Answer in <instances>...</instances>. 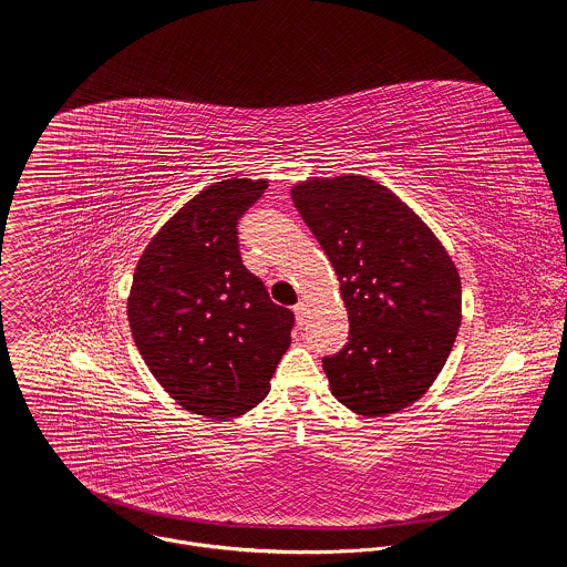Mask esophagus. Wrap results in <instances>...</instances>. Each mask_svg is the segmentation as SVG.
Wrapping results in <instances>:
<instances>
[{
	"instance_id": "obj_1",
	"label": "esophagus",
	"mask_w": 567,
	"mask_h": 567,
	"mask_svg": "<svg viewBox=\"0 0 567 567\" xmlns=\"http://www.w3.org/2000/svg\"><path fill=\"white\" fill-rule=\"evenodd\" d=\"M293 313H296L298 326H305V313H307V309H305V305H302V302H298V305L293 307Z\"/></svg>"
}]
</instances>
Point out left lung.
Masks as SVG:
<instances>
[{
  "label": "left lung",
  "instance_id": "left-lung-1",
  "mask_svg": "<svg viewBox=\"0 0 567 567\" xmlns=\"http://www.w3.org/2000/svg\"><path fill=\"white\" fill-rule=\"evenodd\" d=\"M330 258L350 337L322 357L332 394L363 417L411 406L444 368L462 318L460 276L433 230L385 186L348 175L291 188Z\"/></svg>",
  "mask_w": 567,
  "mask_h": 567
}]
</instances>
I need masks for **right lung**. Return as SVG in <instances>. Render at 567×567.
<instances>
[{
  "instance_id": "1",
  "label": "right lung",
  "mask_w": 567,
  "mask_h": 567,
  "mask_svg": "<svg viewBox=\"0 0 567 567\" xmlns=\"http://www.w3.org/2000/svg\"><path fill=\"white\" fill-rule=\"evenodd\" d=\"M267 182L226 179L193 197L143 251L127 318L154 379L190 413L251 411L291 343L293 313L239 256L237 224Z\"/></svg>"
}]
</instances>
